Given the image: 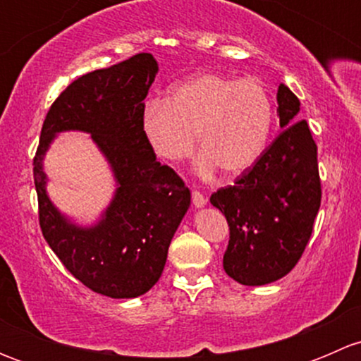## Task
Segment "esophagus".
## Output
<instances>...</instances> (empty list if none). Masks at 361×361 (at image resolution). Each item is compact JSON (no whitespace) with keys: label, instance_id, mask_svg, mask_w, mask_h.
Wrapping results in <instances>:
<instances>
[{"label":"esophagus","instance_id":"obj_1","mask_svg":"<svg viewBox=\"0 0 361 361\" xmlns=\"http://www.w3.org/2000/svg\"><path fill=\"white\" fill-rule=\"evenodd\" d=\"M192 202H194L195 207H202L204 204H206V197H204L201 192L194 190L192 192Z\"/></svg>","mask_w":361,"mask_h":361}]
</instances>
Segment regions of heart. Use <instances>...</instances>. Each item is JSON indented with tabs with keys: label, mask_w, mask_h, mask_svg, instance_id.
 I'll return each instance as SVG.
<instances>
[{
	"label": "heart",
	"mask_w": 361,
	"mask_h": 361,
	"mask_svg": "<svg viewBox=\"0 0 361 361\" xmlns=\"http://www.w3.org/2000/svg\"><path fill=\"white\" fill-rule=\"evenodd\" d=\"M272 122L274 104L264 83L220 73L176 83L166 101H148L141 116L148 145L167 162L190 157L197 134L199 169L206 176L216 167L227 176L253 167L267 147Z\"/></svg>",
	"instance_id": "obj_1"
}]
</instances>
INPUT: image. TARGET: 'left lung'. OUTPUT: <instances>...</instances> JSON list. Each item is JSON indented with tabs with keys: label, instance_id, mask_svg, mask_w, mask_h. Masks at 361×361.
Wrapping results in <instances>:
<instances>
[{
	"label": "left lung",
	"instance_id": "1",
	"mask_svg": "<svg viewBox=\"0 0 361 361\" xmlns=\"http://www.w3.org/2000/svg\"><path fill=\"white\" fill-rule=\"evenodd\" d=\"M300 101L286 85L278 87L281 134L234 185L211 195L227 218L224 269L246 286L278 281L300 260L322 204L318 148Z\"/></svg>",
	"mask_w": 361,
	"mask_h": 361
}]
</instances>
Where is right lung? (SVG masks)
<instances>
[{"label": "right lung", "mask_w": 361, "mask_h": 361, "mask_svg": "<svg viewBox=\"0 0 361 361\" xmlns=\"http://www.w3.org/2000/svg\"><path fill=\"white\" fill-rule=\"evenodd\" d=\"M157 71L154 56L143 52L69 83L47 113L32 160L43 238L82 285L111 298L140 297L159 281L171 239L190 206V190L159 162L141 127ZM64 130L89 132L119 185L92 228L71 224L46 195L41 162L53 136Z\"/></svg>", "instance_id": "right-lung-1"}]
</instances>
